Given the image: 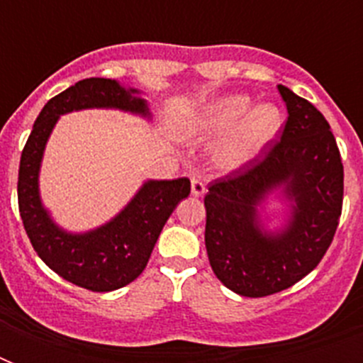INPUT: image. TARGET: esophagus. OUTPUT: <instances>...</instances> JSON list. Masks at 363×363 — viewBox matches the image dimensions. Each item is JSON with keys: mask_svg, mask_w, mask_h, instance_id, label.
Returning <instances> with one entry per match:
<instances>
[{"mask_svg": "<svg viewBox=\"0 0 363 363\" xmlns=\"http://www.w3.org/2000/svg\"><path fill=\"white\" fill-rule=\"evenodd\" d=\"M205 192H207V188H205V182L201 181V179H198V177H194V179H192V196L199 198V196H203Z\"/></svg>", "mask_w": 363, "mask_h": 363, "instance_id": "obj_1", "label": "esophagus"}]
</instances>
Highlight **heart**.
<instances>
[{
  "instance_id": "heart-1",
  "label": "heart",
  "mask_w": 363,
  "mask_h": 363,
  "mask_svg": "<svg viewBox=\"0 0 363 363\" xmlns=\"http://www.w3.org/2000/svg\"><path fill=\"white\" fill-rule=\"evenodd\" d=\"M282 128V113L273 104L252 107V99L241 94L211 101L194 116L186 128L192 141H213L224 135L216 147L215 162L224 171L252 164L273 145Z\"/></svg>"
}]
</instances>
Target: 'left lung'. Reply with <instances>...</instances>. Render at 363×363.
Returning <instances> with one entry per match:
<instances>
[{"label":"left lung","instance_id":"1","mask_svg":"<svg viewBox=\"0 0 363 363\" xmlns=\"http://www.w3.org/2000/svg\"><path fill=\"white\" fill-rule=\"evenodd\" d=\"M288 109L279 141L252 164L209 184L205 247L216 279L245 298L286 290L320 264L343 209V162L320 111L279 84ZM275 189L291 201L281 233H265L257 207Z\"/></svg>","mask_w":363,"mask_h":363}]
</instances>
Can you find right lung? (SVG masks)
Wrapping results in <instances>:
<instances>
[{
  "mask_svg": "<svg viewBox=\"0 0 363 363\" xmlns=\"http://www.w3.org/2000/svg\"><path fill=\"white\" fill-rule=\"evenodd\" d=\"M81 109H121L150 116L139 90L124 88L113 79H84L54 96L37 116L20 156L18 211L35 252L54 273L92 292H111L135 281L147 267L162 228L177 203L188 198L190 181L186 177L147 181L104 226L86 233L62 230L41 203L39 169L60 116Z\"/></svg>",
  "mask_w": 363,
  "mask_h": 363,
  "instance_id": "obj_1",
  "label": "right lung"
}]
</instances>
